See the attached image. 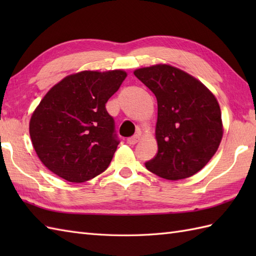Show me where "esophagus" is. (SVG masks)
I'll use <instances>...</instances> for the list:
<instances>
[{
	"instance_id": "obj_1",
	"label": "esophagus",
	"mask_w": 256,
	"mask_h": 256,
	"mask_svg": "<svg viewBox=\"0 0 256 256\" xmlns=\"http://www.w3.org/2000/svg\"><path fill=\"white\" fill-rule=\"evenodd\" d=\"M138 140H140V136H138V135H134V136L128 138V143L130 145H134V144H136V143L138 142Z\"/></svg>"
}]
</instances>
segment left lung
I'll return each mask as SVG.
<instances>
[{
    "label": "left lung",
    "mask_w": 256,
    "mask_h": 256,
    "mask_svg": "<svg viewBox=\"0 0 256 256\" xmlns=\"http://www.w3.org/2000/svg\"><path fill=\"white\" fill-rule=\"evenodd\" d=\"M134 74L157 99L158 150L146 168L168 180L194 175L208 164L224 136L216 98L200 80L170 64L138 68Z\"/></svg>",
    "instance_id": "8db88e82"
}]
</instances>
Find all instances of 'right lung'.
I'll return each instance as SVG.
<instances>
[{
    "label": "right lung",
    "mask_w": 256,
    "mask_h": 256,
    "mask_svg": "<svg viewBox=\"0 0 256 256\" xmlns=\"http://www.w3.org/2000/svg\"><path fill=\"white\" fill-rule=\"evenodd\" d=\"M124 70H84L50 88L30 120L38 158L55 175L84 182L104 172L118 140L106 103L118 90Z\"/></svg>",
    "instance_id": "1"
}]
</instances>
